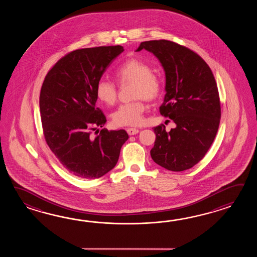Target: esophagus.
<instances>
[{
    "mask_svg": "<svg viewBox=\"0 0 257 257\" xmlns=\"http://www.w3.org/2000/svg\"><path fill=\"white\" fill-rule=\"evenodd\" d=\"M139 130L138 128H133V127H128V128H126V132H127V134L128 135H136L139 133Z\"/></svg>",
    "mask_w": 257,
    "mask_h": 257,
    "instance_id": "1",
    "label": "esophagus"
}]
</instances>
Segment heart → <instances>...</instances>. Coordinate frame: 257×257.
Wrapping results in <instances>:
<instances>
[{
    "label": "heart",
    "instance_id": "b5f03b06",
    "mask_svg": "<svg viewBox=\"0 0 257 257\" xmlns=\"http://www.w3.org/2000/svg\"><path fill=\"white\" fill-rule=\"evenodd\" d=\"M115 76L121 84L133 82V96L140 99L119 105L112 114L113 123L117 126L142 125L146 106L141 97L147 100L157 98L163 89L162 80L152 72L149 64L138 59L126 60L115 70ZM95 93L97 98L104 104L112 105L116 101V86L114 82L107 80H99Z\"/></svg>",
    "mask_w": 257,
    "mask_h": 257
}]
</instances>
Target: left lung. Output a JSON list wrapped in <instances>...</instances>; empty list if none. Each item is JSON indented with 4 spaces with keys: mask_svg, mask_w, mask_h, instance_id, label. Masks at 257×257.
Returning <instances> with one entry per match:
<instances>
[{
    "mask_svg": "<svg viewBox=\"0 0 257 257\" xmlns=\"http://www.w3.org/2000/svg\"><path fill=\"white\" fill-rule=\"evenodd\" d=\"M153 53L165 72V95L160 113L175 123L156 135L151 150L153 161L165 169L181 172L202 160L211 146L220 119L218 87L213 73L200 56L168 40L142 42L136 51Z\"/></svg>",
    "mask_w": 257,
    "mask_h": 257,
    "instance_id": "obj_1",
    "label": "left lung"
}]
</instances>
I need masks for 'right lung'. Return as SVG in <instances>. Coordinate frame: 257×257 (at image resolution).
Masks as SVG:
<instances>
[{
	"mask_svg": "<svg viewBox=\"0 0 257 257\" xmlns=\"http://www.w3.org/2000/svg\"><path fill=\"white\" fill-rule=\"evenodd\" d=\"M123 51L119 45L77 49L60 59L44 80L39 96L44 136L62 165L78 177L95 179L107 174L128 139L124 130L103 128L91 135L106 122L95 106L96 84Z\"/></svg>",
	"mask_w": 257,
	"mask_h": 257,
	"instance_id": "1",
	"label": "right lung"
}]
</instances>
